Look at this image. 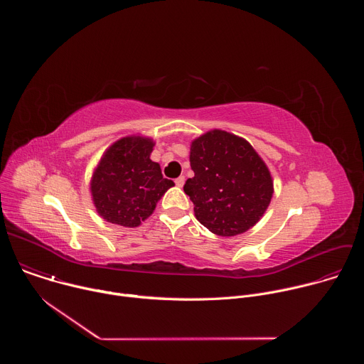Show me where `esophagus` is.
<instances>
[{"label":"esophagus","mask_w":364,"mask_h":364,"mask_svg":"<svg viewBox=\"0 0 364 364\" xmlns=\"http://www.w3.org/2000/svg\"><path fill=\"white\" fill-rule=\"evenodd\" d=\"M184 181H186V178H184L183 176H180L178 178H176V186H177V187H183V186H184Z\"/></svg>","instance_id":"esophagus-1"}]
</instances>
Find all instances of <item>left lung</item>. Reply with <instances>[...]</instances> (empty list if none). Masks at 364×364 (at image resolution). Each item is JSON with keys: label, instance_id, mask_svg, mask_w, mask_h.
Wrapping results in <instances>:
<instances>
[{"label": "left lung", "instance_id": "1", "mask_svg": "<svg viewBox=\"0 0 364 364\" xmlns=\"http://www.w3.org/2000/svg\"><path fill=\"white\" fill-rule=\"evenodd\" d=\"M194 177L184 193L196 219L219 236H236L253 228L267 212L274 181L265 161L243 138L213 129L190 146Z\"/></svg>", "mask_w": 364, "mask_h": 364}]
</instances>
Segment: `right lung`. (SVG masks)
<instances>
[{
    "label": "right lung",
    "mask_w": 364,
    "mask_h": 364,
    "mask_svg": "<svg viewBox=\"0 0 364 364\" xmlns=\"http://www.w3.org/2000/svg\"><path fill=\"white\" fill-rule=\"evenodd\" d=\"M154 144L146 136H124L102 155L90 180L92 200L102 219L136 228L174 186L163 177L160 164L149 159Z\"/></svg>",
    "instance_id": "add662e5"
}]
</instances>
